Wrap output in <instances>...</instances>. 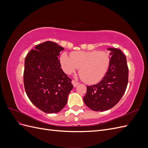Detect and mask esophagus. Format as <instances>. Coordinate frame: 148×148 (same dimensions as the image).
<instances>
[{"label": "esophagus", "mask_w": 148, "mask_h": 148, "mask_svg": "<svg viewBox=\"0 0 148 148\" xmlns=\"http://www.w3.org/2000/svg\"><path fill=\"white\" fill-rule=\"evenodd\" d=\"M71 83H72V84H73V86L74 87H76L77 86V85L79 84V83L78 82H76L75 80H72V81H71Z\"/></svg>", "instance_id": "34e87169"}]
</instances>
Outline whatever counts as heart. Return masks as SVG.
<instances>
[{
    "mask_svg": "<svg viewBox=\"0 0 148 148\" xmlns=\"http://www.w3.org/2000/svg\"><path fill=\"white\" fill-rule=\"evenodd\" d=\"M60 59L66 73H72L79 68L80 77L88 84L100 82L110 65V57L104 51H76L71 53L70 57L64 52Z\"/></svg>",
    "mask_w": 148,
    "mask_h": 148,
    "instance_id": "heart-1",
    "label": "heart"
}]
</instances>
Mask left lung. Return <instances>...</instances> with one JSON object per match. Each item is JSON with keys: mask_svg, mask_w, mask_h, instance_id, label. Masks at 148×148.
Masks as SVG:
<instances>
[{"mask_svg": "<svg viewBox=\"0 0 148 148\" xmlns=\"http://www.w3.org/2000/svg\"><path fill=\"white\" fill-rule=\"evenodd\" d=\"M112 51L110 65L101 81L87 86L84 102L89 109L104 111L111 109L120 101L126 91L128 82L127 58L120 49L109 48Z\"/></svg>", "mask_w": 148, "mask_h": 148, "instance_id": "left-lung-1", "label": "left lung"}]
</instances>
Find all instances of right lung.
Masks as SVG:
<instances>
[{"label":"right lung","mask_w":148,"mask_h":148,"mask_svg":"<svg viewBox=\"0 0 148 148\" xmlns=\"http://www.w3.org/2000/svg\"><path fill=\"white\" fill-rule=\"evenodd\" d=\"M64 48L46 41L31 50L25 60L24 86L33 104L46 113L59 112L73 88L71 79L60 68V52Z\"/></svg>","instance_id":"obj_1"}]
</instances>
